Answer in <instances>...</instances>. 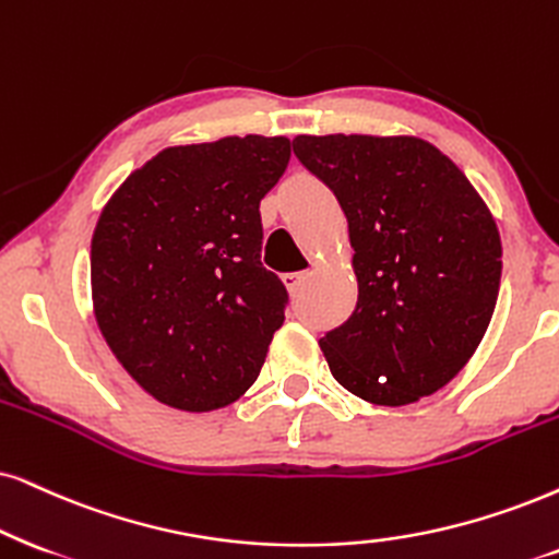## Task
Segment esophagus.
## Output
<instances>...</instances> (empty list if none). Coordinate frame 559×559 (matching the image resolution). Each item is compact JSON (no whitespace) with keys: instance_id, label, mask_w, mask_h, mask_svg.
<instances>
[{"instance_id":"esophagus-1","label":"esophagus","mask_w":559,"mask_h":559,"mask_svg":"<svg viewBox=\"0 0 559 559\" xmlns=\"http://www.w3.org/2000/svg\"><path fill=\"white\" fill-rule=\"evenodd\" d=\"M307 278H309V273H286L284 284H286L288 292L296 294L304 286V281H307Z\"/></svg>"}]
</instances>
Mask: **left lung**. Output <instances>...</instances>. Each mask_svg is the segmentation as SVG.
<instances>
[{"mask_svg":"<svg viewBox=\"0 0 559 559\" xmlns=\"http://www.w3.org/2000/svg\"><path fill=\"white\" fill-rule=\"evenodd\" d=\"M294 154L348 218L358 301L320 348L373 405L447 386L483 341L500 288V235L464 173L415 136H296Z\"/></svg>","mask_w":559,"mask_h":559,"instance_id":"left-lung-1","label":"left lung"}]
</instances>
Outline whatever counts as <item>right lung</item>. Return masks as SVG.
Returning <instances> with one entry per match:
<instances>
[{
	"instance_id": "obj_1",
	"label": "right lung",
	"mask_w": 559,
	"mask_h": 559,
	"mask_svg": "<svg viewBox=\"0 0 559 559\" xmlns=\"http://www.w3.org/2000/svg\"><path fill=\"white\" fill-rule=\"evenodd\" d=\"M292 159L284 136L169 146L131 173L92 235L103 337L154 400L209 413L245 394L286 320L260 263V201Z\"/></svg>"
}]
</instances>
